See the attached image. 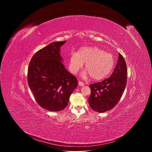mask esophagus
I'll return each instance as SVG.
<instances>
[{
	"instance_id": "obj_1",
	"label": "esophagus",
	"mask_w": 152,
	"mask_h": 152,
	"mask_svg": "<svg viewBox=\"0 0 152 152\" xmlns=\"http://www.w3.org/2000/svg\"><path fill=\"white\" fill-rule=\"evenodd\" d=\"M79 85L80 86H83L84 85V83L81 81H79Z\"/></svg>"
}]
</instances>
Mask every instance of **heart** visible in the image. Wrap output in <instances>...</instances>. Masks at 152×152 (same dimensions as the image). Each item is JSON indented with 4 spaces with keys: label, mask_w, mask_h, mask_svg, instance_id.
Instances as JSON below:
<instances>
[{
    "label": "heart",
    "mask_w": 152,
    "mask_h": 152,
    "mask_svg": "<svg viewBox=\"0 0 152 152\" xmlns=\"http://www.w3.org/2000/svg\"><path fill=\"white\" fill-rule=\"evenodd\" d=\"M85 62L86 70L82 73L83 77L88 74L93 79L99 80L105 77L111 72L114 59L111 54L105 52L97 47H83L77 53L71 54L69 61V69L75 74L82 67Z\"/></svg>",
    "instance_id": "obj_1"
}]
</instances>
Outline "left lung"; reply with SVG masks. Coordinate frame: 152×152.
<instances>
[{"label":"left lung","instance_id":"1","mask_svg":"<svg viewBox=\"0 0 152 152\" xmlns=\"http://www.w3.org/2000/svg\"><path fill=\"white\" fill-rule=\"evenodd\" d=\"M126 82V64L119 53L117 64L111 76L102 82L90 85L91 95L88 103L91 109L100 113L113 109L120 100Z\"/></svg>","mask_w":152,"mask_h":152}]
</instances>
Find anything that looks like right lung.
Instances as JSON below:
<instances>
[{"label":"right lung","instance_id":"1","mask_svg":"<svg viewBox=\"0 0 152 152\" xmlns=\"http://www.w3.org/2000/svg\"><path fill=\"white\" fill-rule=\"evenodd\" d=\"M66 41L53 42L34 55L28 82L38 104L50 111L64 110L77 86V80L62 63L60 48Z\"/></svg>","mask_w":152,"mask_h":152}]
</instances>
